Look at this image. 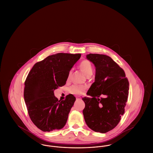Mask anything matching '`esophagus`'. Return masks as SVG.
<instances>
[{"mask_svg": "<svg viewBox=\"0 0 153 153\" xmlns=\"http://www.w3.org/2000/svg\"><path fill=\"white\" fill-rule=\"evenodd\" d=\"M80 99H81V98H80V97H76V100H79Z\"/></svg>", "mask_w": 153, "mask_h": 153, "instance_id": "1", "label": "esophagus"}]
</instances>
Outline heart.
<instances>
[{"label": "heart", "instance_id": "obj_1", "mask_svg": "<svg viewBox=\"0 0 153 153\" xmlns=\"http://www.w3.org/2000/svg\"><path fill=\"white\" fill-rule=\"evenodd\" d=\"M79 67L81 71L83 72L87 77H89L92 75L93 72V67L91 63L89 61L86 59L82 61L80 63ZM69 75L68 76V79L69 77ZM84 90H85V87L80 85H72L71 87L70 88V91L73 94H76V95L82 94L84 92Z\"/></svg>", "mask_w": 153, "mask_h": 153}]
</instances>
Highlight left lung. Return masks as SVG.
Returning <instances> with one entry per match:
<instances>
[{
    "label": "left lung",
    "mask_w": 153,
    "mask_h": 153,
    "mask_svg": "<svg viewBox=\"0 0 153 153\" xmlns=\"http://www.w3.org/2000/svg\"><path fill=\"white\" fill-rule=\"evenodd\" d=\"M86 57L94 64L96 73L87 92L92 97L82 98L85 104L83 115L89 128L105 133L117 126L123 115L129 82L123 70L109 56L89 54Z\"/></svg>",
    "instance_id": "8db88e82"
}]
</instances>
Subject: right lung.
Returning a JSON list of instances; mask_svg holds the SVG:
<instances>
[{
    "mask_svg": "<svg viewBox=\"0 0 153 153\" xmlns=\"http://www.w3.org/2000/svg\"><path fill=\"white\" fill-rule=\"evenodd\" d=\"M81 57V54L59 53L36 62L25 82L24 99L30 117L44 132L62 128L76 97L67 95L58 100L54 91L65 85L69 72Z\"/></svg>",
    "mask_w": 153,
    "mask_h": 153,
    "instance_id": "obj_1",
    "label": "right lung"
}]
</instances>
